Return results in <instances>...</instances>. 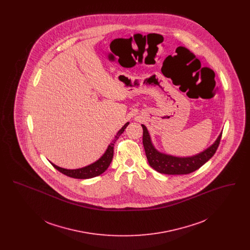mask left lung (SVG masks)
<instances>
[{
	"label": "left lung",
	"mask_w": 250,
	"mask_h": 250,
	"mask_svg": "<svg viewBox=\"0 0 250 250\" xmlns=\"http://www.w3.org/2000/svg\"><path fill=\"white\" fill-rule=\"evenodd\" d=\"M142 126L143 128V146L149 165L156 171L168 175L188 174L200 168L214 155L222 135L221 132L211 146L197 155L175 156L159 152L152 143V139L147 127L144 125H142Z\"/></svg>",
	"instance_id": "obj_1"
}]
</instances>
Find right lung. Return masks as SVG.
I'll return each mask as SVG.
<instances>
[{"label": "right lung", "instance_id": "obj_1", "mask_svg": "<svg viewBox=\"0 0 250 250\" xmlns=\"http://www.w3.org/2000/svg\"><path fill=\"white\" fill-rule=\"evenodd\" d=\"M129 125V122H127L126 124H125V125L120 129L117 134L115 135L113 141L108 144L107 150L105 151V153L101 155L96 161L94 163L88 165V166L83 167H80V168H75V169H67V168H63L58 167L55 164H53L52 162L51 165L54 167L56 169H58L60 172L63 173L66 176H69L71 178L76 179H90L94 178L95 176H98L100 174H102L104 171H106L108 166L110 165L111 161H112V157H113V149H114V143L119 139L120 136L124 133L125 129L126 128V126Z\"/></svg>", "mask_w": 250, "mask_h": 250}]
</instances>
